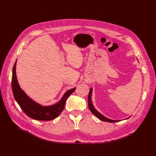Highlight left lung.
<instances>
[{
	"instance_id": "left-lung-1",
	"label": "left lung",
	"mask_w": 156,
	"mask_h": 156,
	"mask_svg": "<svg viewBox=\"0 0 156 156\" xmlns=\"http://www.w3.org/2000/svg\"><path fill=\"white\" fill-rule=\"evenodd\" d=\"M92 88H90V92H89V94H88V108H89V109L90 110V111L92 112L93 114H94V115L99 118V119L103 121H106V122H118V121H119L120 120H114V119H111L109 118H108L105 117L104 115H102V114L101 113H100L99 111H97L96 109L94 108V106L93 105V103H92ZM128 118L125 119H127Z\"/></svg>"
}]
</instances>
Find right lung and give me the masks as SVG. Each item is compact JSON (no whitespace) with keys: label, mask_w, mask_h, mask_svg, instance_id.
Listing matches in <instances>:
<instances>
[{"label":"right lung","mask_w":156,"mask_h":156,"mask_svg":"<svg viewBox=\"0 0 156 156\" xmlns=\"http://www.w3.org/2000/svg\"><path fill=\"white\" fill-rule=\"evenodd\" d=\"M16 62L17 60L14 65L12 76V89L16 101L24 112L32 119L39 121H51L56 118L63 111L68 97L74 92L76 88L66 92L58 102L51 105H40L32 100L21 88L16 76Z\"/></svg>","instance_id":"obj_1"}]
</instances>
